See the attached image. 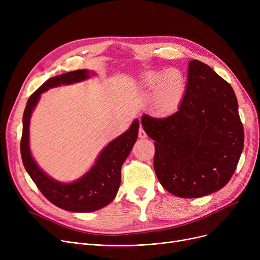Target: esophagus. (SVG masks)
Here are the masks:
<instances>
[{"mask_svg":"<svg viewBox=\"0 0 260 260\" xmlns=\"http://www.w3.org/2000/svg\"><path fill=\"white\" fill-rule=\"evenodd\" d=\"M138 136H139V138H146V133L144 132V129H143V127L140 125V127H139V132H138Z\"/></svg>","mask_w":260,"mask_h":260,"instance_id":"34e87169","label":"esophagus"}]
</instances>
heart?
<instances>
[{"instance_id":"obj_1","label":"heart","mask_w":260,"mask_h":260,"mask_svg":"<svg viewBox=\"0 0 260 260\" xmlns=\"http://www.w3.org/2000/svg\"><path fill=\"white\" fill-rule=\"evenodd\" d=\"M147 85L157 90V100L162 111L169 112L175 108L182 99L185 81L180 73L170 72L166 76L151 74L146 78Z\"/></svg>"}]
</instances>
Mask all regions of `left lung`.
<instances>
[{
	"mask_svg": "<svg viewBox=\"0 0 260 260\" xmlns=\"http://www.w3.org/2000/svg\"><path fill=\"white\" fill-rule=\"evenodd\" d=\"M142 126L155 140L157 178L175 196L198 198L217 192L237 168L244 133L236 95L203 62L189 61L178 111L166 118L143 115Z\"/></svg>",
	"mask_w": 260,
	"mask_h": 260,
	"instance_id": "1",
	"label": "left lung"
}]
</instances>
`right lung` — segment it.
<instances>
[{
  "label": "right lung",
  "mask_w": 260,
  "mask_h": 260,
  "mask_svg": "<svg viewBox=\"0 0 260 260\" xmlns=\"http://www.w3.org/2000/svg\"><path fill=\"white\" fill-rule=\"evenodd\" d=\"M88 78L85 70L74 71L48 79L27 101L23 115V132L20 143L25 170L43 196L54 206L71 212H93L104 208L116 197L121 182V168L138 138L139 121L135 120L131 127L107 144L99 155L91 170L73 183H61L41 171L29 149V120L40 95L51 87L72 84Z\"/></svg>",
  "instance_id": "add662e5"
}]
</instances>
